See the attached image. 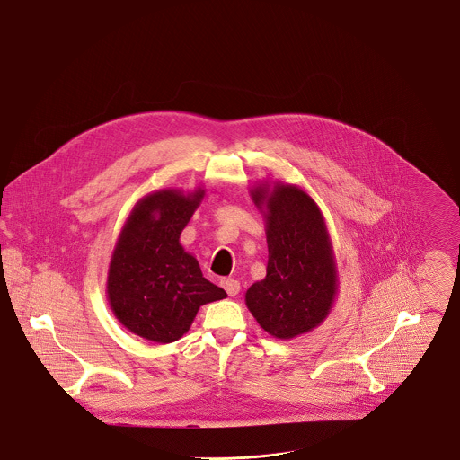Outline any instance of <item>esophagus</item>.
I'll list each match as a JSON object with an SVG mask.
<instances>
[{
    "mask_svg": "<svg viewBox=\"0 0 460 460\" xmlns=\"http://www.w3.org/2000/svg\"><path fill=\"white\" fill-rule=\"evenodd\" d=\"M222 288L231 296V297H234L238 292H240V282L238 280H234V279H224L222 282Z\"/></svg>",
    "mask_w": 460,
    "mask_h": 460,
    "instance_id": "1",
    "label": "esophagus"
}]
</instances>
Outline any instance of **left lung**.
I'll return each mask as SVG.
<instances>
[{
  "instance_id": "1",
  "label": "left lung",
  "mask_w": 460,
  "mask_h": 460,
  "mask_svg": "<svg viewBox=\"0 0 460 460\" xmlns=\"http://www.w3.org/2000/svg\"><path fill=\"white\" fill-rule=\"evenodd\" d=\"M250 196L266 220L268 266L245 303L266 332L290 340L315 329L332 308L338 277L331 238L317 203L299 187L261 183Z\"/></svg>"
}]
</instances>
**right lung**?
Returning a JSON list of instances; mask_svg holds the SVG:
<instances>
[{
	"instance_id": "1",
	"label": "right lung",
	"mask_w": 460,
	"mask_h": 460,
	"mask_svg": "<svg viewBox=\"0 0 460 460\" xmlns=\"http://www.w3.org/2000/svg\"><path fill=\"white\" fill-rule=\"evenodd\" d=\"M205 190L163 189L142 198L129 213L113 248L106 294L117 320L154 343L181 338L199 306L227 297L208 282L180 234Z\"/></svg>"
}]
</instances>
